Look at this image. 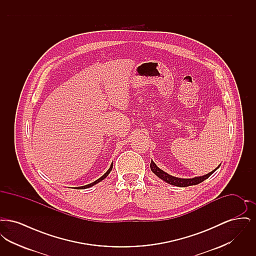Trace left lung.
<instances>
[{"instance_id": "obj_1", "label": "left lung", "mask_w": 256, "mask_h": 256, "mask_svg": "<svg viewBox=\"0 0 256 256\" xmlns=\"http://www.w3.org/2000/svg\"><path fill=\"white\" fill-rule=\"evenodd\" d=\"M219 167L220 165L215 170L208 172V174H204V176H196V178H180L172 176H170L169 174H167L166 172L161 170L160 168L156 166V164L152 160L150 162V170L154 174H156L159 178H161L165 182L169 183V184H172V185H174V186H178V187H187V186L196 185V184L202 182L204 180L208 178Z\"/></svg>"}]
</instances>
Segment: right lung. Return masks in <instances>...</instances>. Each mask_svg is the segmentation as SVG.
Listing matches in <instances>:
<instances>
[{"mask_svg":"<svg viewBox=\"0 0 256 256\" xmlns=\"http://www.w3.org/2000/svg\"><path fill=\"white\" fill-rule=\"evenodd\" d=\"M112 167H113V163L110 165V169L108 170V172L104 174V176H102L100 178H98L96 182H94L89 183V184H87V185H84V186H80V187H76V189H86V188H89V187H91V186H93V185H95V184H97V183L100 182H102V180H104L108 174H110V172L112 170Z\"/></svg>","mask_w":256,"mask_h":256,"instance_id":"right-lung-1","label":"right lung"}]
</instances>
